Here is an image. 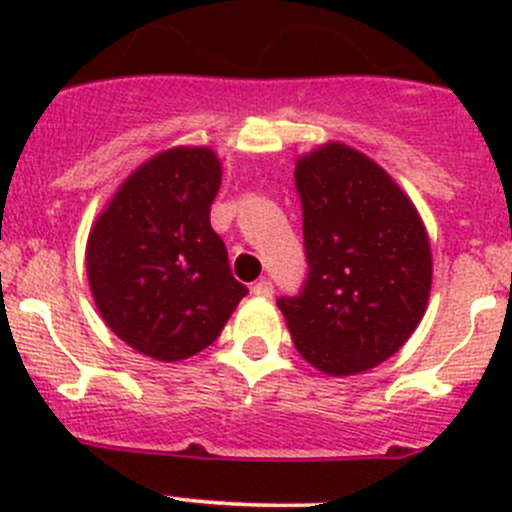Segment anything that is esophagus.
I'll list each match as a JSON object with an SVG mask.
<instances>
[{
    "label": "esophagus",
    "instance_id": "1",
    "mask_svg": "<svg viewBox=\"0 0 512 512\" xmlns=\"http://www.w3.org/2000/svg\"><path fill=\"white\" fill-rule=\"evenodd\" d=\"M272 292H275V287H272L270 280H260L252 287V294H255V297H272Z\"/></svg>",
    "mask_w": 512,
    "mask_h": 512
}]
</instances>
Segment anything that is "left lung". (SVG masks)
Segmentation results:
<instances>
[{
    "mask_svg": "<svg viewBox=\"0 0 512 512\" xmlns=\"http://www.w3.org/2000/svg\"><path fill=\"white\" fill-rule=\"evenodd\" d=\"M309 275L277 307L297 352L329 376H352L394 356L416 332L433 260L409 195L369 156L324 143L294 168Z\"/></svg>",
    "mask_w": 512,
    "mask_h": 512,
    "instance_id": "1",
    "label": "left lung"
}]
</instances>
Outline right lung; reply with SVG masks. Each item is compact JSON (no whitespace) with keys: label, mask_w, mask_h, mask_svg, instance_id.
Masks as SVG:
<instances>
[{"label":"right lung","mask_w":512,"mask_h":512,"mask_svg":"<svg viewBox=\"0 0 512 512\" xmlns=\"http://www.w3.org/2000/svg\"><path fill=\"white\" fill-rule=\"evenodd\" d=\"M223 165L208 146H175L138 165L86 242V275L106 327L156 361L203 352L247 287L210 227Z\"/></svg>","instance_id":"add662e5"}]
</instances>
